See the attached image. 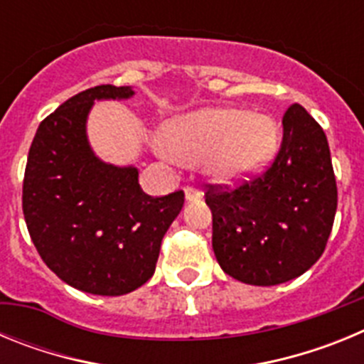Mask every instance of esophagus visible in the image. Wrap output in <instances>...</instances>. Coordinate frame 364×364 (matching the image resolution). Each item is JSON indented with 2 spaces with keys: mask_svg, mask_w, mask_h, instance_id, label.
<instances>
[{
  "mask_svg": "<svg viewBox=\"0 0 364 364\" xmlns=\"http://www.w3.org/2000/svg\"><path fill=\"white\" fill-rule=\"evenodd\" d=\"M184 195H186V202H197V200H200L204 193L197 188H186Z\"/></svg>",
  "mask_w": 364,
  "mask_h": 364,
  "instance_id": "obj_1",
  "label": "esophagus"
}]
</instances>
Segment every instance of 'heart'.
<instances>
[{
	"label": "heart",
	"mask_w": 364,
	"mask_h": 364,
	"mask_svg": "<svg viewBox=\"0 0 364 364\" xmlns=\"http://www.w3.org/2000/svg\"><path fill=\"white\" fill-rule=\"evenodd\" d=\"M164 151L184 166H204L217 184H239L262 171L279 146L272 117L208 107L171 118L160 133Z\"/></svg>",
	"instance_id": "1"
}]
</instances>
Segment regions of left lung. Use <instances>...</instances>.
<instances>
[{
    "label": "left lung",
    "instance_id": "obj_1",
    "mask_svg": "<svg viewBox=\"0 0 364 364\" xmlns=\"http://www.w3.org/2000/svg\"><path fill=\"white\" fill-rule=\"evenodd\" d=\"M282 127L281 151L264 175L233 191L205 193L215 257L246 284H282L308 272L333 226L337 186L326 134L299 104Z\"/></svg>",
    "mask_w": 364,
    "mask_h": 364
}]
</instances>
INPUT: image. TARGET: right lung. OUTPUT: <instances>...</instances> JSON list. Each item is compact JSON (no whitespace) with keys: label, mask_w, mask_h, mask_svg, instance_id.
<instances>
[{"label":"right lung","mask_w":364,"mask_h":364,"mask_svg":"<svg viewBox=\"0 0 364 364\" xmlns=\"http://www.w3.org/2000/svg\"><path fill=\"white\" fill-rule=\"evenodd\" d=\"M133 87L98 85L45 118L28 151L23 215L43 262L92 295H124L153 277L160 244L184 205V193L153 198L134 166L104 162L87 120L95 102L129 100Z\"/></svg>","instance_id":"1"}]
</instances>
